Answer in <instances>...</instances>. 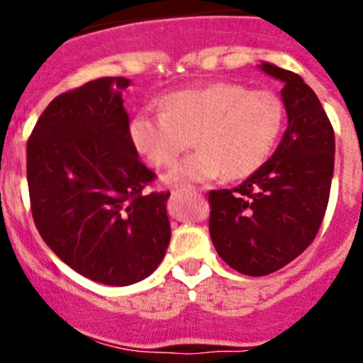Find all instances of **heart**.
Here are the masks:
<instances>
[{
	"label": "heart",
	"mask_w": 363,
	"mask_h": 363,
	"mask_svg": "<svg viewBox=\"0 0 363 363\" xmlns=\"http://www.w3.org/2000/svg\"><path fill=\"white\" fill-rule=\"evenodd\" d=\"M163 112H138L130 138L155 168H168L195 145L199 151L177 164L170 182H202L225 175L255 174L272 152L284 123V105L267 89L214 82L163 98Z\"/></svg>",
	"instance_id": "1"
}]
</instances>
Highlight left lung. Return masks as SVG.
<instances>
[{
    "label": "left lung",
    "mask_w": 363,
    "mask_h": 363,
    "mask_svg": "<svg viewBox=\"0 0 363 363\" xmlns=\"http://www.w3.org/2000/svg\"><path fill=\"white\" fill-rule=\"evenodd\" d=\"M259 68L283 82V140L242 184L208 191L216 251L252 277L283 269L313 242L327 211L335 158L334 128L314 91L290 69Z\"/></svg>",
    "instance_id": "1"
}]
</instances>
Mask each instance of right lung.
Masks as SVG:
<instances>
[{"mask_svg": "<svg viewBox=\"0 0 363 363\" xmlns=\"http://www.w3.org/2000/svg\"><path fill=\"white\" fill-rule=\"evenodd\" d=\"M124 77L60 94L28 140L31 214L42 239L80 276L128 286L151 276L170 242V191L138 160L123 107Z\"/></svg>", "mask_w": 363, "mask_h": 363, "instance_id": "right-lung-1", "label": "right lung"}]
</instances>
